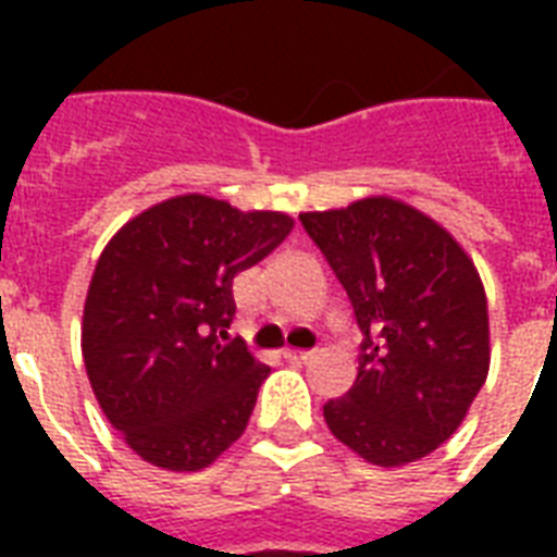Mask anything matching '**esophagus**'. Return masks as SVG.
I'll use <instances>...</instances> for the list:
<instances>
[{
  "label": "esophagus",
  "instance_id": "esophagus-1",
  "mask_svg": "<svg viewBox=\"0 0 557 557\" xmlns=\"http://www.w3.org/2000/svg\"><path fill=\"white\" fill-rule=\"evenodd\" d=\"M283 358H286L288 364H306L309 358H312V352H306V349H283Z\"/></svg>",
  "mask_w": 557,
  "mask_h": 557
}]
</instances>
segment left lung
Listing matches in <instances>:
<instances>
[{"instance_id": "obj_1", "label": "left lung", "mask_w": 557, "mask_h": 557, "mask_svg": "<svg viewBox=\"0 0 557 557\" xmlns=\"http://www.w3.org/2000/svg\"><path fill=\"white\" fill-rule=\"evenodd\" d=\"M300 222L364 335L356 384L323 405L332 436L381 468L428 457L488 375V304L474 262L440 222L389 196Z\"/></svg>"}]
</instances>
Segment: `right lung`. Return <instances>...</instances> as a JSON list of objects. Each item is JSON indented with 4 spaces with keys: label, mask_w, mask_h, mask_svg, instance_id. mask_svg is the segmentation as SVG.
Listing matches in <instances>:
<instances>
[{
    "label": "right lung",
    "mask_w": 557,
    "mask_h": 557,
    "mask_svg": "<svg viewBox=\"0 0 557 557\" xmlns=\"http://www.w3.org/2000/svg\"><path fill=\"white\" fill-rule=\"evenodd\" d=\"M295 219L187 193L152 205L100 253L83 306V361L100 410L150 466L201 471L243 436L269 367L239 338L234 277Z\"/></svg>",
    "instance_id": "1"
}]
</instances>
